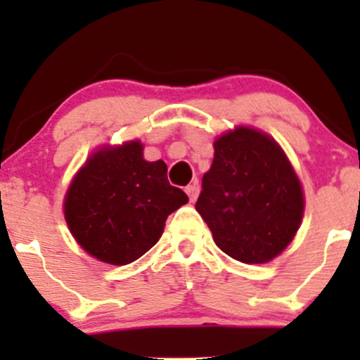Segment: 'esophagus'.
I'll use <instances>...</instances> for the list:
<instances>
[{
  "label": "esophagus",
  "instance_id": "1",
  "mask_svg": "<svg viewBox=\"0 0 360 360\" xmlns=\"http://www.w3.org/2000/svg\"><path fill=\"white\" fill-rule=\"evenodd\" d=\"M184 191H186V195L190 197V202H195L198 197V184H188V186L184 188Z\"/></svg>",
  "mask_w": 360,
  "mask_h": 360
}]
</instances>
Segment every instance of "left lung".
I'll return each mask as SVG.
<instances>
[{
  "mask_svg": "<svg viewBox=\"0 0 360 360\" xmlns=\"http://www.w3.org/2000/svg\"><path fill=\"white\" fill-rule=\"evenodd\" d=\"M195 209L216 245L245 264H263L294 240L304 214L301 181L281 144L237 125L214 141Z\"/></svg>",
  "mask_w": 360,
  "mask_h": 360,
  "instance_id": "1",
  "label": "left lung"
}]
</instances>
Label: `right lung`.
I'll use <instances>...</instances> for the list:
<instances>
[{
	"label": "right lung",
	"instance_id": "obj_1",
	"mask_svg": "<svg viewBox=\"0 0 360 360\" xmlns=\"http://www.w3.org/2000/svg\"><path fill=\"white\" fill-rule=\"evenodd\" d=\"M139 139L101 144L64 195V219L76 244L103 263L129 264L160 240L167 216L188 203L167 179L163 160H144Z\"/></svg>",
	"mask_w": 360,
	"mask_h": 360
}]
</instances>
